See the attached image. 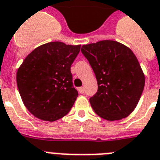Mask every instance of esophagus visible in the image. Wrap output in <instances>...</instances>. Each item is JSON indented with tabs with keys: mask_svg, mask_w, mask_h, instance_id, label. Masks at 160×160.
<instances>
[{
	"mask_svg": "<svg viewBox=\"0 0 160 160\" xmlns=\"http://www.w3.org/2000/svg\"><path fill=\"white\" fill-rule=\"evenodd\" d=\"M78 91L80 92V93H84V87H80V88H79V89H78Z\"/></svg>",
	"mask_w": 160,
	"mask_h": 160,
	"instance_id": "esophagus-1",
	"label": "esophagus"
}]
</instances>
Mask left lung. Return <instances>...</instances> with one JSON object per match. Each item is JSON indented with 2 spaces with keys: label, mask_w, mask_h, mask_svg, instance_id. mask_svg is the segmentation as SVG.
Listing matches in <instances>:
<instances>
[{
  "label": "left lung",
  "mask_w": 160,
  "mask_h": 160,
  "mask_svg": "<svg viewBox=\"0 0 160 160\" xmlns=\"http://www.w3.org/2000/svg\"><path fill=\"white\" fill-rule=\"evenodd\" d=\"M98 82V91L89 98L92 108L108 121L127 118L136 108L145 86V75L131 49L112 40L83 45Z\"/></svg>",
  "instance_id": "left-lung-1"
}]
</instances>
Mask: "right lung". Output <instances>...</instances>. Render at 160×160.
Wrapping results in <instances>:
<instances>
[{"label": "right lung", "mask_w": 160, "mask_h": 160, "mask_svg": "<svg viewBox=\"0 0 160 160\" xmlns=\"http://www.w3.org/2000/svg\"><path fill=\"white\" fill-rule=\"evenodd\" d=\"M80 45L50 42L31 52L18 69L17 86L27 109L41 120L54 122L68 113L78 97L71 66Z\"/></svg>", "instance_id": "add662e5"}]
</instances>
